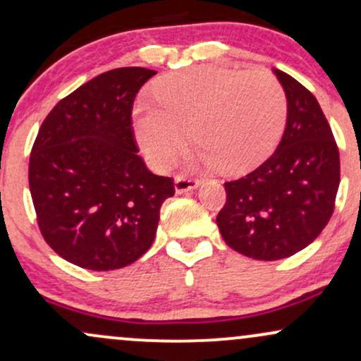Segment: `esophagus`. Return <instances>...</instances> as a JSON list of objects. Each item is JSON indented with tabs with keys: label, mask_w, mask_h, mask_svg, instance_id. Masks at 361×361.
<instances>
[{
	"label": "esophagus",
	"mask_w": 361,
	"mask_h": 361,
	"mask_svg": "<svg viewBox=\"0 0 361 361\" xmlns=\"http://www.w3.org/2000/svg\"><path fill=\"white\" fill-rule=\"evenodd\" d=\"M198 186V181L193 180V178H186V176H176L175 178V190L176 193H186V192H193L195 188Z\"/></svg>",
	"instance_id": "esophagus-1"
}]
</instances>
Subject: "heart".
<instances>
[{"mask_svg":"<svg viewBox=\"0 0 361 361\" xmlns=\"http://www.w3.org/2000/svg\"><path fill=\"white\" fill-rule=\"evenodd\" d=\"M152 97L156 105L135 106L134 128L157 168L173 163L190 128L197 147L186 163L241 171L270 154L287 123L283 86L263 69L200 66L157 81Z\"/></svg>","mask_w":361,"mask_h":361,"instance_id":"heart-1","label":"heart"}]
</instances>
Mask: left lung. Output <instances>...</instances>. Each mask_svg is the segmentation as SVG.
Here are the masks:
<instances>
[{
  "mask_svg": "<svg viewBox=\"0 0 361 361\" xmlns=\"http://www.w3.org/2000/svg\"><path fill=\"white\" fill-rule=\"evenodd\" d=\"M287 94V126L275 152L227 181L217 215L224 241L252 259L275 261L307 247L329 222L339 186V151L316 97L273 69Z\"/></svg>",
  "mask_w": 361,
  "mask_h": 361,
  "instance_id": "8db88e82",
  "label": "left lung"
}]
</instances>
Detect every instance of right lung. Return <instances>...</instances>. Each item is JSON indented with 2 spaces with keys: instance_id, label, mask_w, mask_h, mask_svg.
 I'll return each instance as SVG.
<instances>
[{
  "instance_id": "right-lung-1",
  "label": "right lung",
  "mask_w": 361,
  "mask_h": 361,
  "mask_svg": "<svg viewBox=\"0 0 361 361\" xmlns=\"http://www.w3.org/2000/svg\"><path fill=\"white\" fill-rule=\"evenodd\" d=\"M156 71L111 69L85 82L45 117L32 147L28 185L45 243L94 271L137 261L154 243L159 210L175 195L137 154L132 105Z\"/></svg>"
}]
</instances>
